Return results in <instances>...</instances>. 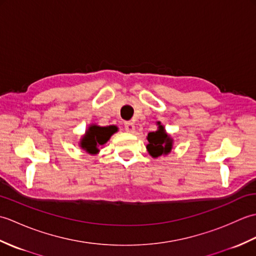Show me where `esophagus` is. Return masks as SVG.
I'll list each match as a JSON object with an SVG mask.
<instances>
[{"label":"esophagus","mask_w":256,"mask_h":256,"mask_svg":"<svg viewBox=\"0 0 256 256\" xmlns=\"http://www.w3.org/2000/svg\"><path fill=\"white\" fill-rule=\"evenodd\" d=\"M124 128H125V131L128 132V133H133L135 131V125L132 122H126V123H125Z\"/></svg>","instance_id":"obj_1"}]
</instances>
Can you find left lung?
Here are the masks:
<instances>
[{
	"instance_id": "1",
	"label": "left lung",
	"mask_w": 256,
	"mask_h": 256,
	"mask_svg": "<svg viewBox=\"0 0 256 256\" xmlns=\"http://www.w3.org/2000/svg\"><path fill=\"white\" fill-rule=\"evenodd\" d=\"M158 125L157 126V131L150 132L148 135V144L146 145V150H148V154L157 158L160 156H166L172 152L174 146V140L170 134L166 132L164 125L160 124V122H156Z\"/></svg>"
}]
</instances>
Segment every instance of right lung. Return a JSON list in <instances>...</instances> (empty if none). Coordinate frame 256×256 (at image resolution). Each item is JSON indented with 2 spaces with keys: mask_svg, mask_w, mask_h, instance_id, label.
<instances>
[{
  "mask_svg": "<svg viewBox=\"0 0 256 256\" xmlns=\"http://www.w3.org/2000/svg\"><path fill=\"white\" fill-rule=\"evenodd\" d=\"M116 133V128L112 126H100L96 124H90L86 133L80 138L79 146L81 150H86L90 155H96L112 135Z\"/></svg>",
  "mask_w": 256,
  "mask_h": 256,
  "instance_id": "add662e5",
  "label": "right lung"
}]
</instances>
